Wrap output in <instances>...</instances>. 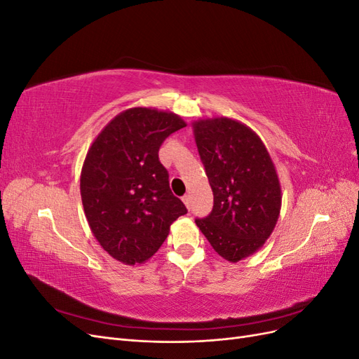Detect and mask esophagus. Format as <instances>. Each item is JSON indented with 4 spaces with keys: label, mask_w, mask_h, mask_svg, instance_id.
I'll list each match as a JSON object with an SVG mask.
<instances>
[{
    "label": "esophagus",
    "mask_w": 359,
    "mask_h": 359,
    "mask_svg": "<svg viewBox=\"0 0 359 359\" xmlns=\"http://www.w3.org/2000/svg\"><path fill=\"white\" fill-rule=\"evenodd\" d=\"M182 202H184V203H186V206H187V208H189V210L191 208V196H190V194H186V196H184V198H182Z\"/></svg>",
    "instance_id": "esophagus-1"
}]
</instances>
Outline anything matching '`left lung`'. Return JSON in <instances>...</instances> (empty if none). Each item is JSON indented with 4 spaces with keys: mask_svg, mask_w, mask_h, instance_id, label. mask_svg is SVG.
Instances as JSON below:
<instances>
[{
    "mask_svg": "<svg viewBox=\"0 0 359 359\" xmlns=\"http://www.w3.org/2000/svg\"><path fill=\"white\" fill-rule=\"evenodd\" d=\"M193 133L214 194L212 211L196 224L217 253L238 262L257 252L277 224L276 166L260 137L235 119H198Z\"/></svg>",
    "mask_w": 359,
    "mask_h": 359,
    "instance_id": "8db88e82",
    "label": "left lung"
}]
</instances>
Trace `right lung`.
<instances>
[{"instance_id":"1","label":"right lung","mask_w":359,"mask_h":359,"mask_svg":"<svg viewBox=\"0 0 359 359\" xmlns=\"http://www.w3.org/2000/svg\"><path fill=\"white\" fill-rule=\"evenodd\" d=\"M186 127L172 112L132 107L107 124L86 153L81 172L83 211L95 240L126 265L144 264L187 214L173 196L158 149Z\"/></svg>"}]
</instances>
